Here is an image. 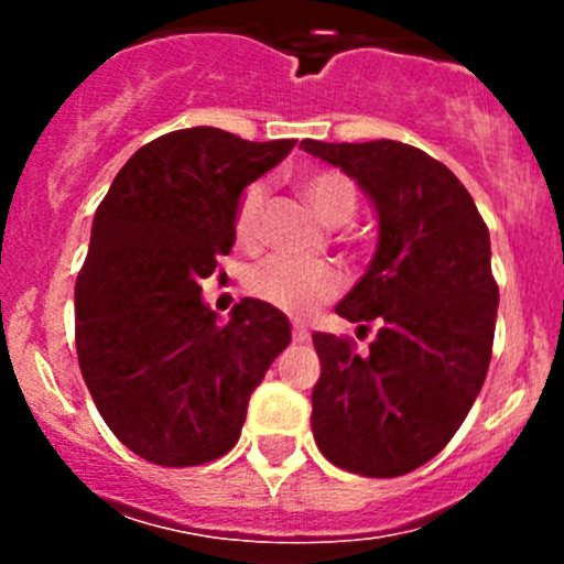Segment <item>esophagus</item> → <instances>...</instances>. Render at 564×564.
<instances>
[{"label":"esophagus","mask_w":564,"mask_h":564,"mask_svg":"<svg viewBox=\"0 0 564 564\" xmlns=\"http://www.w3.org/2000/svg\"><path fill=\"white\" fill-rule=\"evenodd\" d=\"M292 335H294V340H297V344H305V340H311V329L305 327L303 322H294Z\"/></svg>","instance_id":"obj_1"}]
</instances>
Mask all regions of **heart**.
I'll use <instances>...</instances> for the list:
<instances>
[{
	"instance_id": "b5f03b06",
	"label": "heart",
	"mask_w": 564,
	"mask_h": 564,
	"mask_svg": "<svg viewBox=\"0 0 564 564\" xmlns=\"http://www.w3.org/2000/svg\"><path fill=\"white\" fill-rule=\"evenodd\" d=\"M300 193L322 224L344 226L355 218L357 187L346 174L333 172V169H318V172L300 176ZM264 198L267 191L261 182H253L242 191L235 213V235L242 246H253L259 240ZM246 286L253 297L264 300L272 308L305 316L327 300H333L344 286V278H340L338 267L329 264V261L267 256V259L248 267Z\"/></svg>"
}]
</instances>
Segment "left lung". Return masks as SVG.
Instances as JSON below:
<instances>
[{
    "label": "left lung",
    "mask_w": 564,
    "mask_h": 564,
    "mask_svg": "<svg viewBox=\"0 0 564 564\" xmlns=\"http://www.w3.org/2000/svg\"><path fill=\"white\" fill-rule=\"evenodd\" d=\"M300 147L351 176L379 220L377 253L335 308L379 333L368 355L314 333V440L346 471L406 475L453 440L486 382L499 308L488 229L458 176L417 147Z\"/></svg>",
    "instance_id": "obj_1"
}]
</instances>
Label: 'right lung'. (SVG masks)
Listing matches in <instances>:
<instances>
[{
    "label": "right lung",
    "instance_id": "right-lung-1",
    "mask_svg": "<svg viewBox=\"0 0 564 564\" xmlns=\"http://www.w3.org/2000/svg\"><path fill=\"white\" fill-rule=\"evenodd\" d=\"M294 144L174 130L141 147L100 202L76 281L78 366L135 456L196 466L229 453L250 392L292 340L264 300H240L218 324L198 283L235 246L242 191Z\"/></svg>",
    "mask_w": 564,
    "mask_h": 564
}]
</instances>
